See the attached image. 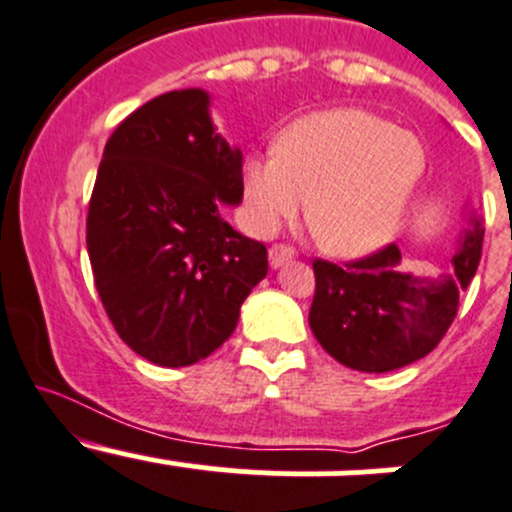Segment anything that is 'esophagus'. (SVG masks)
Returning a JSON list of instances; mask_svg holds the SVG:
<instances>
[{"label": "esophagus", "mask_w": 512, "mask_h": 512, "mask_svg": "<svg viewBox=\"0 0 512 512\" xmlns=\"http://www.w3.org/2000/svg\"><path fill=\"white\" fill-rule=\"evenodd\" d=\"M293 256H296V249H293V246H286V244H273L271 249H268V261H271L273 268L283 266V263L291 261Z\"/></svg>", "instance_id": "34e87169"}]
</instances>
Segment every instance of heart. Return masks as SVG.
I'll list each match as a JSON object with an SVG mask.
<instances>
[{
	"label": "heart",
	"instance_id": "1",
	"mask_svg": "<svg viewBox=\"0 0 512 512\" xmlns=\"http://www.w3.org/2000/svg\"><path fill=\"white\" fill-rule=\"evenodd\" d=\"M426 174V149L366 109L303 116L278 149L246 159L244 191L251 224L271 234L308 199L306 224L316 244L338 258H361L391 244Z\"/></svg>",
	"mask_w": 512,
	"mask_h": 512
}]
</instances>
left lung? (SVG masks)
<instances>
[{
	"label": "left lung",
	"instance_id": "8db88e82",
	"mask_svg": "<svg viewBox=\"0 0 512 512\" xmlns=\"http://www.w3.org/2000/svg\"><path fill=\"white\" fill-rule=\"evenodd\" d=\"M483 251V229L473 219L450 271L418 276L403 271L401 249L383 246L351 263L313 261L316 293L308 323L316 341L338 363L363 373H386L428 356L458 313Z\"/></svg>",
	"mask_w": 512,
	"mask_h": 512
}]
</instances>
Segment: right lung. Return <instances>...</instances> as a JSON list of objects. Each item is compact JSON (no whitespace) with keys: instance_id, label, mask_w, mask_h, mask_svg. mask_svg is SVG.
<instances>
[{"instance_id":"1","label":"right lung","mask_w":512,"mask_h":512,"mask_svg":"<svg viewBox=\"0 0 512 512\" xmlns=\"http://www.w3.org/2000/svg\"><path fill=\"white\" fill-rule=\"evenodd\" d=\"M244 196L241 151L216 134L204 89L161 94L109 136L86 251L121 341L166 368L211 356L266 276L261 241L221 219Z\"/></svg>"}]
</instances>
